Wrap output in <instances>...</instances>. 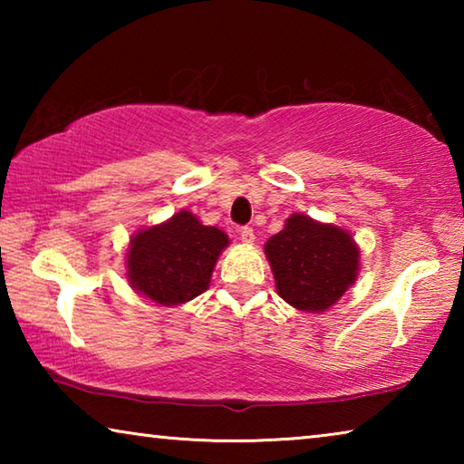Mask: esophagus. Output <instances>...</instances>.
<instances>
[{
    "label": "esophagus",
    "instance_id": "obj_1",
    "mask_svg": "<svg viewBox=\"0 0 464 464\" xmlns=\"http://www.w3.org/2000/svg\"><path fill=\"white\" fill-rule=\"evenodd\" d=\"M239 237H241V241L243 243H251L256 239V235H254V227H249V225H243L241 229H239Z\"/></svg>",
    "mask_w": 464,
    "mask_h": 464
}]
</instances>
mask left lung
<instances>
[{
  "instance_id": "obj_1",
  "label": "left lung",
  "mask_w": 464,
  "mask_h": 464,
  "mask_svg": "<svg viewBox=\"0 0 464 464\" xmlns=\"http://www.w3.org/2000/svg\"><path fill=\"white\" fill-rule=\"evenodd\" d=\"M278 295L293 307L321 313L332 307L358 274V247L340 227L293 215L266 243Z\"/></svg>"
}]
</instances>
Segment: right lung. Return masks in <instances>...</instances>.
<instances>
[{
    "label": "right lung",
    "instance_id": "add662e5",
    "mask_svg": "<svg viewBox=\"0 0 464 464\" xmlns=\"http://www.w3.org/2000/svg\"><path fill=\"white\" fill-rule=\"evenodd\" d=\"M227 243L221 229L204 227L182 210L168 223L132 237L127 256L130 286L163 307L190 301L208 288Z\"/></svg>",
    "mask_w": 464,
    "mask_h": 464
}]
</instances>
